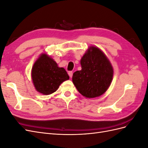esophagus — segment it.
Returning <instances> with one entry per match:
<instances>
[{"instance_id": "1", "label": "esophagus", "mask_w": 148, "mask_h": 148, "mask_svg": "<svg viewBox=\"0 0 148 148\" xmlns=\"http://www.w3.org/2000/svg\"><path fill=\"white\" fill-rule=\"evenodd\" d=\"M69 77L70 78L72 77V76H73V72H72V71H69Z\"/></svg>"}]
</instances>
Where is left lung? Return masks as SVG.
<instances>
[{
	"label": "left lung",
	"mask_w": 148,
	"mask_h": 148,
	"mask_svg": "<svg viewBox=\"0 0 148 148\" xmlns=\"http://www.w3.org/2000/svg\"><path fill=\"white\" fill-rule=\"evenodd\" d=\"M82 70L73 74L72 82L86 98L99 97L108 89L113 79L110 62L99 48L89 47L80 60Z\"/></svg>",
	"instance_id": "obj_1"
}]
</instances>
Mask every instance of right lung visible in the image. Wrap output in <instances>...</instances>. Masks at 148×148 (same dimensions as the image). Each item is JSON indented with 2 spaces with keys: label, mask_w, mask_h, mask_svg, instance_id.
Segmentation results:
<instances>
[{
  "label": "right lung",
  "mask_w": 148,
  "mask_h": 148,
  "mask_svg": "<svg viewBox=\"0 0 148 148\" xmlns=\"http://www.w3.org/2000/svg\"><path fill=\"white\" fill-rule=\"evenodd\" d=\"M31 78L36 90L44 95H49L56 92L64 82L69 79V76L52 58L43 53L32 67Z\"/></svg>",
  "instance_id": "1"
}]
</instances>
